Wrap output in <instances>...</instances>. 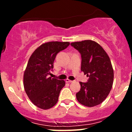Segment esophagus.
I'll return each instance as SVG.
<instances>
[{
    "label": "esophagus",
    "mask_w": 132,
    "mask_h": 132,
    "mask_svg": "<svg viewBox=\"0 0 132 132\" xmlns=\"http://www.w3.org/2000/svg\"><path fill=\"white\" fill-rule=\"evenodd\" d=\"M66 82L71 83V82H73V81H71V80H69V79H66Z\"/></svg>",
    "instance_id": "34e87169"
}]
</instances>
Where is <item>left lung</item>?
Segmentation results:
<instances>
[{"mask_svg":"<svg viewBox=\"0 0 132 132\" xmlns=\"http://www.w3.org/2000/svg\"><path fill=\"white\" fill-rule=\"evenodd\" d=\"M81 56V70L89 77L86 82H80L76 93L78 102L87 107L101 104L110 93L113 81L110 60L101 45L92 40L71 43Z\"/></svg>","mask_w":132,"mask_h":132,"instance_id":"8db88e82","label":"left lung"}]
</instances>
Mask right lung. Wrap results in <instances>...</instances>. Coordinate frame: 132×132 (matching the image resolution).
Here are the masks:
<instances>
[{
	"label": "right lung",
	"mask_w": 132,
	"mask_h": 132,
	"mask_svg": "<svg viewBox=\"0 0 132 132\" xmlns=\"http://www.w3.org/2000/svg\"><path fill=\"white\" fill-rule=\"evenodd\" d=\"M69 42L44 43L33 53L23 76L25 90L30 101L42 109H48L56 104L60 91L65 85L63 80L48 78L59 52L66 49Z\"/></svg>",
	"instance_id": "add662e5"
}]
</instances>
